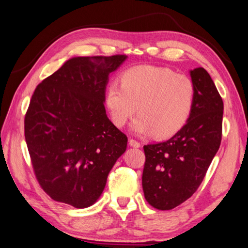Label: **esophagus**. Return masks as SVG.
Returning a JSON list of instances; mask_svg holds the SVG:
<instances>
[{
	"mask_svg": "<svg viewBox=\"0 0 248 248\" xmlns=\"http://www.w3.org/2000/svg\"><path fill=\"white\" fill-rule=\"evenodd\" d=\"M128 143H129V146H132V147H134V148H140V141H137V140H133V139H129Z\"/></svg>",
	"mask_w": 248,
	"mask_h": 248,
	"instance_id": "obj_1",
	"label": "esophagus"
}]
</instances>
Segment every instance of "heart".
I'll list each match as a JSON object with an SVG mask.
<instances>
[{"instance_id": "1", "label": "heart", "mask_w": 248, "mask_h": 248, "mask_svg": "<svg viewBox=\"0 0 248 248\" xmlns=\"http://www.w3.org/2000/svg\"><path fill=\"white\" fill-rule=\"evenodd\" d=\"M105 91V107L117 127H124L134 114L132 131L139 136L168 139L185 126L191 116L197 90L190 77L169 68L137 66L121 76Z\"/></svg>"}]
</instances>
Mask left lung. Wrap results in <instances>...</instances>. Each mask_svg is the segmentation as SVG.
Listing matches in <instances>:
<instances>
[{
    "label": "left lung",
    "instance_id": "8db88e82",
    "mask_svg": "<svg viewBox=\"0 0 248 248\" xmlns=\"http://www.w3.org/2000/svg\"><path fill=\"white\" fill-rule=\"evenodd\" d=\"M197 90L186 124L171 139L144 146L146 201L158 210H171L192 196L220 148L223 101L204 68L190 71Z\"/></svg>",
    "mask_w": 248,
    "mask_h": 248
}]
</instances>
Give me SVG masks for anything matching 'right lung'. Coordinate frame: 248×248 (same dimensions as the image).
<instances>
[{
  "label": "right lung",
  "instance_id": "add662e5",
  "mask_svg": "<svg viewBox=\"0 0 248 248\" xmlns=\"http://www.w3.org/2000/svg\"><path fill=\"white\" fill-rule=\"evenodd\" d=\"M127 57H74L39 83L25 115L35 176L52 200L83 209L95 203L127 137L104 108L108 76Z\"/></svg>",
  "mask_w": 248,
  "mask_h": 248
}]
</instances>
